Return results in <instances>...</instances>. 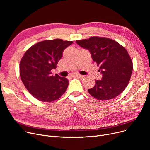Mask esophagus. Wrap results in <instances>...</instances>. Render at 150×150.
<instances>
[{"label":"esophagus","instance_id":"1","mask_svg":"<svg viewBox=\"0 0 150 150\" xmlns=\"http://www.w3.org/2000/svg\"><path fill=\"white\" fill-rule=\"evenodd\" d=\"M75 76H76V77H78V78H83L84 77V75H80V74H75L74 75Z\"/></svg>","mask_w":150,"mask_h":150}]
</instances>
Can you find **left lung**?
<instances>
[{
	"mask_svg": "<svg viewBox=\"0 0 150 150\" xmlns=\"http://www.w3.org/2000/svg\"><path fill=\"white\" fill-rule=\"evenodd\" d=\"M76 42L90 52L103 76L100 80H95V86L89 89L88 92L100 100L112 99L120 95L127 87L133 69L132 59L125 47L104 37L93 36Z\"/></svg>",
	"mask_w": 150,
	"mask_h": 150,
	"instance_id": "1",
	"label": "left lung"
}]
</instances>
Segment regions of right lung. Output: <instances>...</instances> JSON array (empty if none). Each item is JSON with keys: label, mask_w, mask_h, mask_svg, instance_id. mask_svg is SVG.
I'll list each match as a JSON object with an SVG mask.
<instances>
[{"label": "right lung", "mask_w": 150, "mask_h": 150, "mask_svg": "<svg viewBox=\"0 0 150 150\" xmlns=\"http://www.w3.org/2000/svg\"><path fill=\"white\" fill-rule=\"evenodd\" d=\"M73 41L60 39L45 40L31 46L22 58L19 65L21 80L28 91L39 101L51 102L66 92L69 81L51 70L56 69L62 52Z\"/></svg>", "instance_id": "1"}]
</instances>
